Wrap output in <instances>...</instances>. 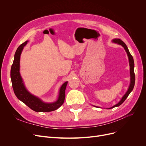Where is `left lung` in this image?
Instances as JSON below:
<instances>
[{"label": "left lung", "mask_w": 146, "mask_h": 146, "mask_svg": "<svg viewBox=\"0 0 146 146\" xmlns=\"http://www.w3.org/2000/svg\"><path fill=\"white\" fill-rule=\"evenodd\" d=\"M112 42L115 43V44H117L119 45H121L122 47H124V50H125L127 56L128 57V61H129V74H130V83H129V88L127 91V92L125 94V95L122 96V98H121V99L120 100V101L116 105H113V106L111 107V108H106V109H112L113 108H115V107L117 106H119V105H121L122 103H123L125 99L127 98L128 96L129 95V94L131 92L132 90H133V88L134 87V85H135V74H134V59L133 56L131 55L130 54L127 46L126 45V44L122 41V40H121L120 39H118V38H115V39L112 40ZM94 106L97 107V108H101L99 106H95L93 105Z\"/></svg>", "instance_id": "obj_1"}]
</instances>
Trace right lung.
I'll return each instance as SVG.
<instances>
[{"label":"right lung","mask_w":146,"mask_h":146,"mask_svg":"<svg viewBox=\"0 0 146 146\" xmlns=\"http://www.w3.org/2000/svg\"><path fill=\"white\" fill-rule=\"evenodd\" d=\"M25 41L19 46L14 56L13 62L11 70V78L14 93L19 100L24 103L35 112H51L59 108L65 99V90L67 82H64L60 88L57 101L53 102H45L40 98L31 94L27 89L20 74V57L22 51L28 43Z\"/></svg>","instance_id":"right-lung-1"}]
</instances>
